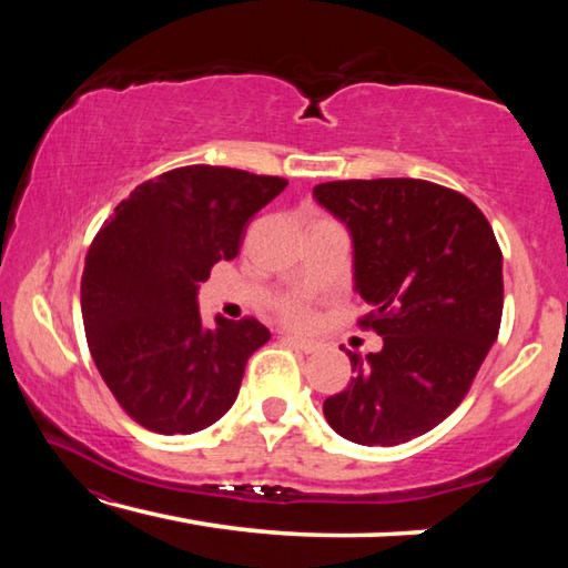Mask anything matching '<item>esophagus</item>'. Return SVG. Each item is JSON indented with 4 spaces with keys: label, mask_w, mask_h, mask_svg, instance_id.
Listing matches in <instances>:
<instances>
[{
    "label": "esophagus",
    "mask_w": 568,
    "mask_h": 568,
    "mask_svg": "<svg viewBox=\"0 0 568 568\" xmlns=\"http://www.w3.org/2000/svg\"><path fill=\"white\" fill-rule=\"evenodd\" d=\"M287 345H293L295 351H301V353H313L315 348H318V345H315L313 341H307V338H297V335H285L283 338Z\"/></svg>",
    "instance_id": "34e87169"
}]
</instances>
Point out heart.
Listing matches in <instances>:
<instances>
[{
    "mask_svg": "<svg viewBox=\"0 0 568 568\" xmlns=\"http://www.w3.org/2000/svg\"><path fill=\"white\" fill-rule=\"evenodd\" d=\"M285 318L291 321L293 325H305L307 321H311V313H307L303 305H293V307H287V311H285Z\"/></svg>",
    "mask_w": 568,
    "mask_h": 568,
    "instance_id": "obj_1",
    "label": "heart"
}]
</instances>
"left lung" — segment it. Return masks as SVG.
I'll return each instance as SVG.
<instances>
[{
	"label": "left lung",
	"instance_id": "8db88e82",
	"mask_svg": "<svg viewBox=\"0 0 568 568\" xmlns=\"http://www.w3.org/2000/svg\"><path fill=\"white\" fill-rule=\"evenodd\" d=\"M353 243V291L378 353H348V388L325 398L335 434L398 446L436 428L474 383L504 311V257L484 213L448 187L413 178L313 187Z\"/></svg>",
	"mask_w": 568,
	"mask_h": 568
}]
</instances>
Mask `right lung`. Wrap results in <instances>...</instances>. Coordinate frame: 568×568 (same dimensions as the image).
<instances>
[{
	"label": "right lung",
	"mask_w": 568,
	"mask_h": 568,
	"mask_svg": "<svg viewBox=\"0 0 568 568\" xmlns=\"http://www.w3.org/2000/svg\"><path fill=\"white\" fill-rule=\"evenodd\" d=\"M285 185L233 168L170 170L134 187L92 240L84 333L102 381L140 426L187 436L233 408L245 363L271 331L223 315L205 325L197 291Z\"/></svg>",
	"instance_id": "obj_1"
}]
</instances>
